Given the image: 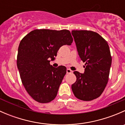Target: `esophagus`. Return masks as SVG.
Here are the masks:
<instances>
[{"mask_svg": "<svg viewBox=\"0 0 125 125\" xmlns=\"http://www.w3.org/2000/svg\"><path fill=\"white\" fill-rule=\"evenodd\" d=\"M73 73V71L71 70L70 69H67V70H66V73H67V74H70V73Z\"/></svg>", "mask_w": 125, "mask_h": 125, "instance_id": "34e87169", "label": "esophagus"}]
</instances>
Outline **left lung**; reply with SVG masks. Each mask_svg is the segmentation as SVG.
Listing matches in <instances>:
<instances>
[{
    "mask_svg": "<svg viewBox=\"0 0 125 125\" xmlns=\"http://www.w3.org/2000/svg\"><path fill=\"white\" fill-rule=\"evenodd\" d=\"M78 53L85 62V73L74 71L77 80L71 86L75 97L91 101L102 94L109 80L112 62L107 42L97 32L87 30H73Z\"/></svg>",
    "mask_w": 125,
    "mask_h": 125,
    "instance_id": "obj_1",
    "label": "left lung"
}]
</instances>
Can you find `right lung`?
<instances>
[{"label": "right lung", "instance_id": "add662e5", "mask_svg": "<svg viewBox=\"0 0 125 125\" xmlns=\"http://www.w3.org/2000/svg\"><path fill=\"white\" fill-rule=\"evenodd\" d=\"M73 41L69 30L46 29L33 30L21 41L17 68L25 89L36 102L46 103L55 98L66 68L53 67L50 60H54L62 46L70 45Z\"/></svg>", "mask_w": 125, "mask_h": 125}]
</instances>
